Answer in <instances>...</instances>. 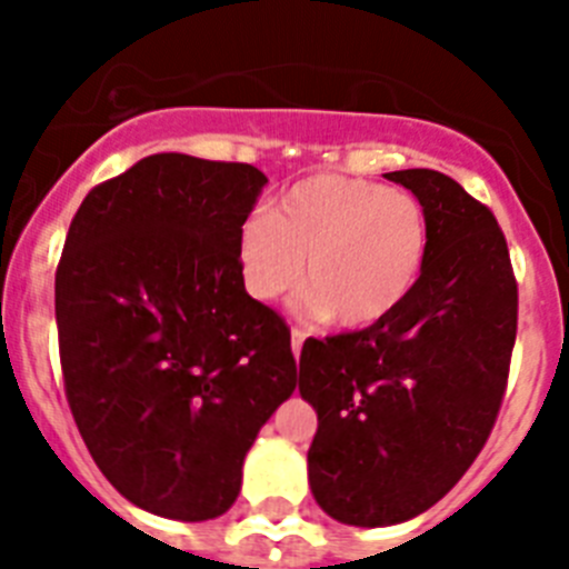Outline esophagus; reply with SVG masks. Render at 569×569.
Listing matches in <instances>:
<instances>
[{
    "label": "esophagus",
    "mask_w": 569,
    "mask_h": 569,
    "mask_svg": "<svg viewBox=\"0 0 569 569\" xmlns=\"http://www.w3.org/2000/svg\"><path fill=\"white\" fill-rule=\"evenodd\" d=\"M305 339H308V333H305V330H301V328L290 330V347H293V356H296V359H299L301 345H305Z\"/></svg>",
    "instance_id": "esophagus-1"
}]
</instances>
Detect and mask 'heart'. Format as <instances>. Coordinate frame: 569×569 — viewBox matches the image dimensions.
<instances>
[{
  "label": "heart",
  "instance_id": "1",
  "mask_svg": "<svg viewBox=\"0 0 569 569\" xmlns=\"http://www.w3.org/2000/svg\"><path fill=\"white\" fill-rule=\"evenodd\" d=\"M236 253L256 301L290 293L305 270L308 308L361 328L393 313L416 288L427 256V216L407 190L313 176L293 184L270 213L244 219Z\"/></svg>",
  "mask_w": 569,
  "mask_h": 569
}]
</instances>
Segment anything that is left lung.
<instances>
[{
	"label": "left lung",
	"mask_w": 569,
	"mask_h": 569,
	"mask_svg": "<svg viewBox=\"0 0 569 569\" xmlns=\"http://www.w3.org/2000/svg\"><path fill=\"white\" fill-rule=\"evenodd\" d=\"M385 179L425 208L419 281L390 316L308 339L299 359V393L319 416L310 490L353 527L401 525L453 490L499 416L519 313L496 216L439 170Z\"/></svg>",
	"instance_id": "left-lung-1"
}]
</instances>
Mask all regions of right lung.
I'll use <instances>...</instances> for the list:
<instances>
[{
    "label": "right lung",
    "instance_id": "right-lung-1",
    "mask_svg": "<svg viewBox=\"0 0 569 569\" xmlns=\"http://www.w3.org/2000/svg\"><path fill=\"white\" fill-rule=\"evenodd\" d=\"M268 176L156 153L84 196L57 270L64 393L104 479L176 521L230 510L296 390L290 330L250 299L239 228Z\"/></svg>",
    "mask_w": 569,
    "mask_h": 569
}]
</instances>
